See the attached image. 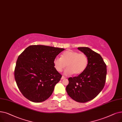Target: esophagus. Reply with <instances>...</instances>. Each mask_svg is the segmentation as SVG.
Instances as JSON below:
<instances>
[{
	"mask_svg": "<svg viewBox=\"0 0 122 122\" xmlns=\"http://www.w3.org/2000/svg\"><path fill=\"white\" fill-rule=\"evenodd\" d=\"M65 78V77L64 76H62V77H61V80H63V79H64Z\"/></svg>",
	"mask_w": 122,
	"mask_h": 122,
	"instance_id": "1",
	"label": "esophagus"
}]
</instances>
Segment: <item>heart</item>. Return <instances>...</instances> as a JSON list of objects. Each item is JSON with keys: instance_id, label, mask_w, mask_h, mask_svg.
<instances>
[{"instance_id": "obj_1", "label": "heart", "mask_w": 122, "mask_h": 122, "mask_svg": "<svg viewBox=\"0 0 122 122\" xmlns=\"http://www.w3.org/2000/svg\"><path fill=\"white\" fill-rule=\"evenodd\" d=\"M88 63L85 54L73 50L64 52L61 58L56 57L53 61L54 66L58 72H61L67 66L68 68L64 71L65 75H79L86 69Z\"/></svg>"}]
</instances>
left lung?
I'll list each match as a JSON object with an SVG mask.
<instances>
[{
  "label": "left lung",
  "mask_w": 122,
  "mask_h": 122,
  "mask_svg": "<svg viewBox=\"0 0 122 122\" xmlns=\"http://www.w3.org/2000/svg\"><path fill=\"white\" fill-rule=\"evenodd\" d=\"M88 60L85 71L77 77H70L66 90L72 99L85 103L94 99L101 91L105 84L107 67L102 57L88 47H78Z\"/></svg>",
  "instance_id": "left-lung-1"
}]
</instances>
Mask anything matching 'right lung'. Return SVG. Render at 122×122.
I'll list each match as a JSON object with an SVG mask.
<instances>
[{
  "label": "right lung",
  "instance_id": "add662e5",
  "mask_svg": "<svg viewBox=\"0 0 122 122\" xmlns=\"http://www.w3.org/2000/svg\"><path fill=\"white\" fill-rule=\"evenodd\" d=\"M64 48L31 45L18 57L14 70L17 85L23 96L35 103L50 97L62 75L55 69L53 61Z\"/></svg>",
  "mask_w": 122,
  "mask_h": 122
}]
</instances>
